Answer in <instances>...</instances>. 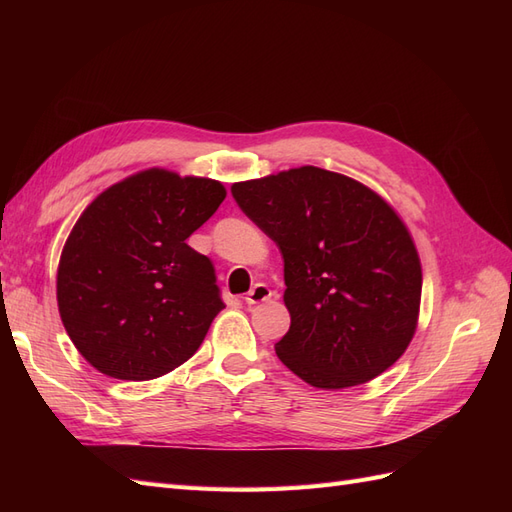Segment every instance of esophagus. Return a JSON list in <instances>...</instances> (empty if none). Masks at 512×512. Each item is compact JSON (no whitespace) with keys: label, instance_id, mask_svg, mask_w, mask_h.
Instances as JSON below:
<instances>
[{"label":"esophagus","instance_id":"obj_1","mask_svg":"<svg viewBox=\"0 0 512 512\" xmlns=\"http://www.w3.org/2000/svg\"><path fill=\"white\" fill-rule=\"evenodd\" d=\"M273 297V290L267 284H256L250 292L245 294V303L247 305H258L262 301H269Z\"/></svg>","mask_w":512,"mask_h":512}]
</instances>
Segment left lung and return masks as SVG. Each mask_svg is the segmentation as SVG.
Returning <instances> with one entry per match:
<instances>
[{"instance_id":"8db88e82","label":"left lung","mask_w":512,"mask_h":512,"mask_svg":"<svg viewBox=\"0 0 512 512\" xmlns=\"http://www.w3.org/2000/svg\"><path fill=\"white\" fill-rule=\"evenodd\" d=\"M241 211L280 247L290 329L280 361L316 389L389 369L412 342L421 260L406 224L367 185L318 166L232 183Z\"/></svg>"}]
</instances>
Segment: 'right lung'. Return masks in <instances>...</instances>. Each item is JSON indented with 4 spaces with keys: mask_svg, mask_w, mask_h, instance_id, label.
Returning a JSON list of instances; mask_svg holds the SVG:
<instances>
[{
    "mask_svg": "<svg viewBox=\"0 0 512 512\" xmlns=\"http://www.w3.org/2000/svg\"><path fill=\"white\" fill-rule=\"evenodd\" d=\"M224 198L220 181L149 168L83 211L59 258L57 305L102 374L160 378L203 344L226 305L211 260L185 241Z\"/></svg>",
    "mask_w": 512,
    "mask_h": 512,
    "instance_id": "add662e5",
    "label": "right lung"
}]
</instances>
